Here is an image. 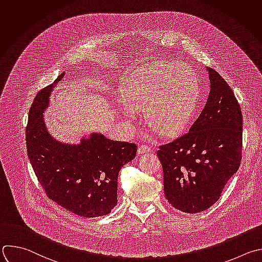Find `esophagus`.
I'll return each instance as SVG.
<instances>
[{
    "instance_id": "esophagus-1",
    "label": "esophagus",
    "mask_w": 262,
    "mask_h": 262,
    "mask_svg": "<svg viewBox=\"0 0 262 262\" xmlns=\"http://www.w3.org/2000/svg\"><path fill=\"white\" fill-rule=\"evenodd\" d=\"M150 149H151V148H150V146L145 145V144H144V145L142 144V145H140V146H139V148H138V153H139V154L147 153V152H149V151H150Z\"/></svg>"
}]
</instances>
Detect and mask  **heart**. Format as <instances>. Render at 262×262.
Here are the masks:
<instances>
[{
    "label": "heart",
    "instance_id": "heart-1",
    "mask_svg": "<svg viewBox=\"0 0 262 262\" xmlns=\"http://www.w3.org/2000/svg\"><path fill=\"white\" fill-rule=\"evenodd\" d=\"M121 97L127 111L145 112L152 130L171 135L193 115L199 100L198 77L183 63H154L137 71L124 83Z\"/></svg>",
    "mask_w": 262,
    "mask_h": 262
}]
</instances>
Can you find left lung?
I'll list each match as a JSON object with an SVG mask.
<instances>
[{"label": "left lung", "instance_id": "8db88e82", "mask_svg": "<svg viewBox=\"0 0 262 262\" xmlns=\"http://www.w3.org/2000/svg\"><path fill=\"white\" fill-rule=\"evenodd\" d=\"M210 93L189 132L160 145L163 189L167 202L184 213L208 210L238 169L243 148V115L227 82L207 68Z\"/></svg>", "mask_w": 262, "mask_h": 262}]
</instances>
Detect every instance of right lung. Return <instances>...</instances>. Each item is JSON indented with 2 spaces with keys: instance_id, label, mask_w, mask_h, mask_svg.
<instances>
[{
  "instance_id": "1",
  "label": "right lung",
  "mask_w": 262,
  "mask_h": 262,
  "mask_svg": "<svg viewBox=\"0 0 262 262\" xmlns=\"http://www.w3.org/2000/svg\"><path fill=\"white\" fill-rule=\"evenodd\" d=\"M60 74L36 96L26 128L28 156L46 195L66 210L85 218L107 215L117 204L118 173L133 160L137 145L112 141L100 134L79 145L56 142L47 132L43 111Z\"/></svg>"
}]
</instances>
